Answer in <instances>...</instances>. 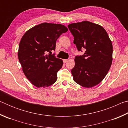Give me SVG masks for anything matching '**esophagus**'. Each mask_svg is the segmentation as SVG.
<instances>
[{"label": "esophagus", "mask_w": 128, "mask_h": 128, "mask_svg": "<svg viewBox=\"0 0 128 128\" xmlns=\"http://www.w3.org/2000/svg\"><path fill=\"white\" fill-rule=\"evenodd\" d=\"M68 61V59H64L63 60V62H64V63H66V62Z\"/></svg>", "instance_id": "34e87169"}]
</instances>
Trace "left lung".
Returning a JSON list of instances; mask_svg holds the SVG:
<instances>
[{
  "label": "left lung",
  "instance_id": "8db88e82",
  "mask_svg": "<svg viewBox=\"0 0 128 128\" xmlns=\"http://www.w3.org/2000/svg\"><path fill=\"white\" fill-rule=\"evenodd\" d=\"M78 51L85 48L84 55L76 56L71 72L73 80L84 88H90L104 78L112 62V42L107 32L96 24L88 21L68 25Z\"/></svg>",
  "mask_w": 128,
  "mask_h": 128
}]
</instances>
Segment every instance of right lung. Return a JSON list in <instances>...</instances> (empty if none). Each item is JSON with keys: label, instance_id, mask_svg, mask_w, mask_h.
Instances as JSON below:
<instances>
[{"label": "right lung", "instance_id": "obj_1", "mask_svg": "<svg viewBox=\"0 0 128 128\" xmlns=\"http://www.w3.org/2000/svg\"><path fill=\"white\" fill-rule=\"evenodd\" d=\"M68 30L60 24L44 22L30 28L21 38L19 62L26 77L36 87H48L57 80V73L63 62L50 53L55 50L58 38Z\"/></svg>", "mask_w": 128, "mask_h": 128}]
</instances>
